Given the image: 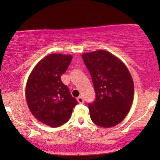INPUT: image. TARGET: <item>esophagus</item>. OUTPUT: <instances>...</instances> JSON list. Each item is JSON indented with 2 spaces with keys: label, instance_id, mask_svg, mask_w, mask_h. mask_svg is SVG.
<instances>
[{
  "label": "esophagus",
  "instance_id": "1",
  "mask_svg": "<svg viewBox=\"0 0 160 160\" xmlns=\"http://www.w3.org/2000/svg\"><path fill=\"white\" fill-rule=\"evenodd\" d=\"M77 101L79 102V103H84V99H83V98L82 97V96H80V97L77 98Z\"/></svg>",
  "mask_w": 160,
  "mask_h": 160
}]
</instances>
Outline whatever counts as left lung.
Masks as SVG:
<instances>
[{
	"label": "left lung",
	"instance_id": "left-lung-1",
	"mask_svg": "<svg viewBox=\"0 0 160 160\" xmlns=\"http://www.w3.org/2000/svg\"><path fill=\"white\" fill-rule=\"evenodd\" d=\"M82 57L96 94L95 101L88 103L92 121L102 128L117 125L132 106L134 84L130 71L119 58L104 50L84 53Z\"/></svg>",
	"mask_w": 160,
	"mask_h": 160
}]
</instances>
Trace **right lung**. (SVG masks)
I'll return each instance as SVG.
<instances>
[{
	"instance_id": "obj_1",
	"label": "right lung",
	"mask_w": 160,
	"mask_h": 160,
	"mask_svg": "<svg viewBox=\"0 0 160 160\" xmlns=\"http://www.w3.org/2000/svg\"><path fill=\"white\" fill-rule=\"evenodd\" d=\"M71 60V55H47L35 66L26 84V99L32 114L52 128L66 123L78 104L61 81Z\"/></svg>"
}]
</instances>
